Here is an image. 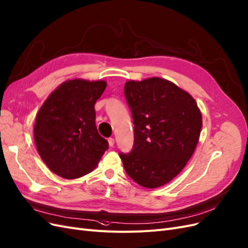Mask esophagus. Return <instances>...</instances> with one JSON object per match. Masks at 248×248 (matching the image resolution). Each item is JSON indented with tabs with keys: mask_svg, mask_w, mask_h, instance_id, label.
Wrapping results in <instances>:
<instances>
[{
	"mask_svg": "<svg viewBox=\"0 0 248 248\" xmlns=\"http://www.w3.org/2000/svg\"><path fill=\"white\" fill-rule=\"evenodd\" d=\"M108 143H109V146H110V147H113V146H114V143H115L114 138H109V139H108Z\"/></svg>",
	"mask_w": 248,
	"mask_h": 248,
	"instance_id": "34e87169",
	"label": "esophagus"
}]
</instances>
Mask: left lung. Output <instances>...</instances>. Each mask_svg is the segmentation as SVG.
I'll use <instances>...</instances> for the list:
<instances>
[{
    "mask_svg": "<svg viewBox=\"0 0 248 248\" xmlns=\"http://www.w3.org/2000/svg\"><path fill=\"white\" fill-rule=\"evenodd\" d=\"M124 95L134 123L133 149L119 153L124 170L143 187L165 186L194 154L201 111L187 92L159 77L126 81Z\"/></svg>",
    "mask_w": 248,
    "mask_h": 248,
    "instance_id": "obj_1",
    "label": "left lung"
}]
</instances>
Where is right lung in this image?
Returning <instances> with one entry per match:
<instances>
[{
  "mask_svg": "<svg viewBox=\"0 0 248 248\" xmlns=\"http://www.w3.org/2000/svg\"><path fill=\"white\" fill-rule=\"evenodd\" d=\"M104 80L71 79L60 84L38 111L34 139L42 161L54 174L75 179L92 172L108 142L95 126L94 104Z\"/></svg>",
  "mask_w": 248,
  "mask_h": 248,
  "instance_id": "1",
  "label": "right lung"
}]
</instances>
